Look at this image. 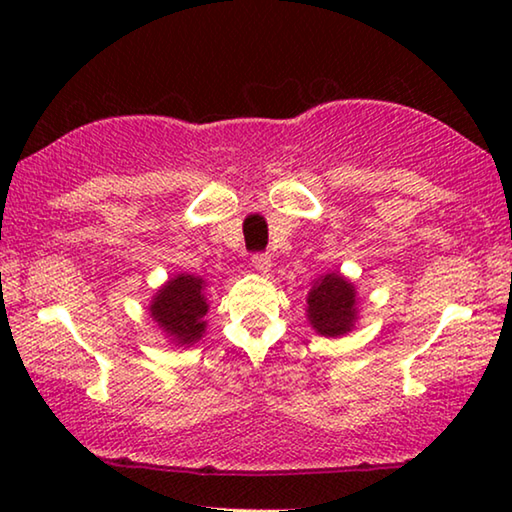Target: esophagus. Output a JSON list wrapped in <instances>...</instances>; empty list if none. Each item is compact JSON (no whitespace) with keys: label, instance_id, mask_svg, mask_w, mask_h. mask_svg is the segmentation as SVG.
<instances>
[{"label":"esophagus","instance_id":"34e87169","mask_svg":"<svg viewBox=\"0 0 512 512\" xmlns=\"http://www.w3.org/2000/svg\"><path fill=\"white\" fill-rule=\"evenodd\" d=\"M271 257L268 255H255L253 257V268L257 273H262V275H266V273H271Z\"/></svg>","mask_w":512,"mask_h":512}]
</instances>
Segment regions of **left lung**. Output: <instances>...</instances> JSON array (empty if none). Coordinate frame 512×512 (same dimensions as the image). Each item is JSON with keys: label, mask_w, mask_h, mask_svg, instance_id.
I'll list each match as a JSON object with an SVG mask.
<instances>
[{"label": "left lung", "mask_w": 512, "mask_h": 512, "mask_svg": "<svg viewBox=\"0 0 512 512\" xmlns=\"http://www.w3.org/2000/svg\"><path fill=\"white\" fill-rule=\"evenodd\" d=\"M357 287L339 271L325 273L311 282L307 293V320L316 334L341 339L359 320Z\"/></svg>", "instance_id": "obj_1"}]
</instances>
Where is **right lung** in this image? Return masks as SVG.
I'll return each mask as SVG.
<instances>
[{
    "mask_svg": "<svg viewBox=\"0 0 512 512\" xmlns=\"http://www.w3.org/2000/svg\"><path fill=\"white\" fill-rule=\"evenodd\" d=\"M207 280L194 273H176L155 291L149 316L169 343L189 348L203 339L207 327Z\"/></svg>",
    "mask_w": 512,
    "mask_h": 512,
    "instance_id": "right-lung-1",
    "label": "right lung"
}]
</instances>
